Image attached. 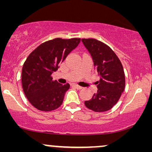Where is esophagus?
<instances>
[{
  "instance_id": "esophagus-1",
  "label": "esophagus",
  "mask_w": 152,
  "mask_h": 152,
  "mask_svg": "<svg viewBox=\"0 0 152 152\" xmlns=\"http://www.w3.org/2000/svg\"><path fill=\"white\" fill-rule=\"evenodd\" d=\"M73 86L75 87V88H77V89H82V86H79V85H77V84H73Z\"/></svg>"
}]
</instances>
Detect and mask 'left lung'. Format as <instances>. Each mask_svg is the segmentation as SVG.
Returning <instances> with one entry per match:
<instances>
[{
    "mask_svg": "<svg viewBox=\"0 0 152 152\" xmlns=\"http://www.w3.org/2000/svg\"><path fill=\"white\" fill-rule=\"evenodd\" d=\"M82 41L92 57L100 78L97 82V93L84 104L93 111H109L118 102L124 90L123 67L118 56L105 43L94 39H82Z\"/></svg>",
    "mask_w": 152,
    "mask_h": 152,
    "instance_id": "8db88e82",
    "label": "left lung"
}]
</instances>
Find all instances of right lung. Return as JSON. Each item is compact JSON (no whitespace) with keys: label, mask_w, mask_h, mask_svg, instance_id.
<instances>
[{"label":"right lung","mask_w":152,"mask_h":152,"mask_svg":"<svg viewBox=\"0 0 152 152\" xmlns=\"http://www.w3.org/2000/svg\"><path fill=\"white\" fill-rule=\"evenodd\" d=\"M80 39L57 38L43 43L32 52L23 66L22 86L31 104L43 111L57 109L70 84L53 81L52 74L76 48Z\"/></svg>","instance_id":"right-lung-1"}]
</instances>
